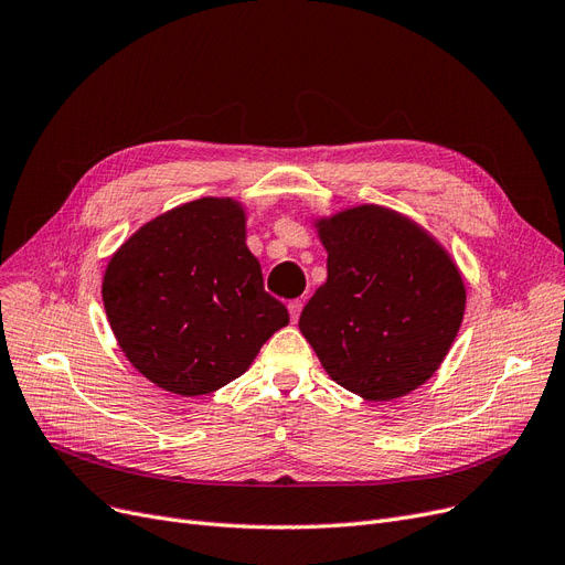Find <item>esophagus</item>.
I'll return each mask as SVG.
<instances>
[{
	"mask_svg": "<svg viewBox=\"0 0 565 565\" xmlns=\"http://www.w3.org/2000/svg\"><path fill=\"white\" fill-rule=\"evenodd\" d=\"M301 308H303V301L301 299H295V301H289L287 303V310H289V318L291 320H299V315H301Z\"/></svg>",
	"mask_w": 565,
	"mask_h": 565,
	"instance_id": "esophagus-1",
	"label": "esophagus"
}]
</instances>
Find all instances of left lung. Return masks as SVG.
<instances>
[{"label":"left lung","mask_w":565,"mask_h":565,"mask_svg":"<svg viewBox=\"0 0 565 565\" xmlns=\"http://www.w3.org/2000/svg\"><path fill=\"white\" fill-rule=\"evenodd\" d=\"M327 282L299 329L338 385L392 401L431 377L463 320L466 287L443 247L408 217L359 206L320 220Z\"/></svg>","instance_id":"left-lung-1"}]
</instances>
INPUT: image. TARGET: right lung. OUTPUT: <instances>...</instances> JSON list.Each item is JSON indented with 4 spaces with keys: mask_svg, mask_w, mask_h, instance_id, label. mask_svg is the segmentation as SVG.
I'll list each match as a JSON object with an SVG mask.
<instances>
[{
    "mask_svg": "<svg viewBox=\"0 0 565 565\" xmlns=\"http://www.w3.org/2000/svg\"><path fill=\"white\" fill-rule=\"evenodd\" d=\"M104 308L127 359L157 387L211 394L253 364L289 322L264 289L232 199H199L134 234L110 257Z\"/></svg>",
    "mask_w": 565,
    "mask_h": 565,
    "instance_id": "1",
    "label": "right lung"
}]
</instances>
